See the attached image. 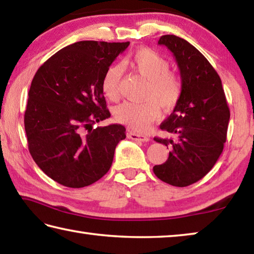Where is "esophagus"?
<instances>
[{
    "label": "esophagus",
    "mask_w": 254,
    "mask_h": 254,
    "mask_svg": "<svg viewBox=\"0 0 254 254\" xmlns=\"http://www.w3.org/2000/svg\"><path fill=\"white\" fill-rule=\"evenodd\" d=\"M127 137L134 141H141V142H147L149 141V136L144 134H140V133H135L133 131H127Z\"/></svg>",
    "instance_id": "1"
}]
</instances>
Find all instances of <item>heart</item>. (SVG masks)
Instances as JSON below:
<instances>
[{"label": "heart", "mask_w": 254, "mask_h": 254, "mask_svg": "<svg viewBox=\"0 0 254 254\" xmlns=\"http://www.w3.org/2000/svg\"><path fill=\"white\" fill-rule=\"evenodd\" d=\"M127 65L147 79L144 89L145 100L141 102L126 101L114 110V118L119 123L126 124L133 130L144 131L159 115V106L170 111L182 97L183 86L179 77L169 71V63L157 51L150 48L135 50L126 60ZM121 69L111 66L102 79L103 94L115 101L120 95Z\"/></svg>", "instance_id": "b5f03b06"}]
</instances>
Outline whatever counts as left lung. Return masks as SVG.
Segmentation results:
<instances>
[{"label":"left lung","mask_w":254,"mask_h":254,"mask_svg":"<svg viewBox=\"0 0 254 254\" xmlns=\"http://www.w3.org/2000/svg\"><path fill=\"white\" fill-rule=\"evenodd\" d=\"M174 54L183 92L170 117L160 128L171 137L154 141L170 148L162 165L153 167L157 177L176 187H186L209 173L224 148L230 109L220 76L203 54L174 34L158 41Z\"/></svg>","instance_id":"8db88e82"}]
</instances>
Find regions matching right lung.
<instances>
[{"label": "right lung", "mask_w": 254, "mask_h": 254, "mask_svg": "<svg viewBox=\"0 0 254 254\" xmlns=\"http://www.w3.org/2000/svg\"><path fill=\"white\" fill-rule=\"evenodd\" d=\"M130 42L78 41L60 49L34 75L24 112L28 148L55 182L81 188L110 170L126 139L121 124L97 127L111 117L102 79Z\"/></svg>", "instance_id": "1"}]
</instances>
